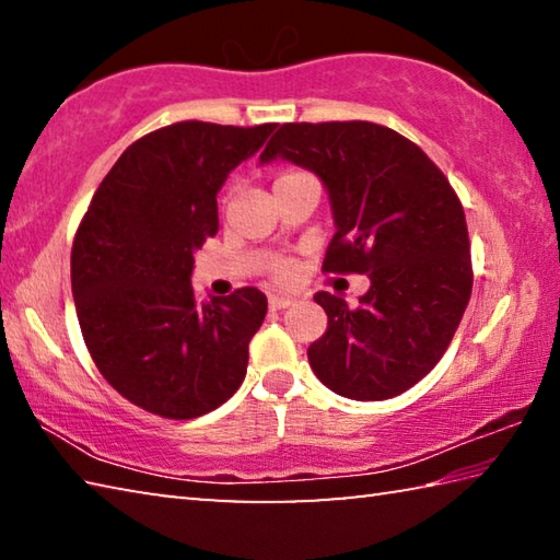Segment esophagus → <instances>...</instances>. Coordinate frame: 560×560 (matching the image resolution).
<instances>
[{
    "label": "esophagus",
    "mask_w": 560,
    "mask_h": 560,
    "mask_svg": "<svg viewBox=\"0 0 560 560\" xmlns=\"http://www.w3.org/2000/svg\"><path fill=\"white\" fill-rule=\"evenodd\" d=\"M289 306H293V299H289V296H269V308H273V311H281V308H289Z\"/></svg>",
    "instance_id": "1"
}]
</instances>
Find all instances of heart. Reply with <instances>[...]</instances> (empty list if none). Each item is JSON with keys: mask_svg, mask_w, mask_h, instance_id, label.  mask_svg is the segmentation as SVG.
<instances>
[{"mask_svg": "<svg viewBox=\"0 0 560 560\" xmlns=\"http://www.w3.org/2000/svg\"><path fill=\"white\" fill-rule=\"evenodd\" d=\"M293 175H301V173H299V170H287V173H281L277 177V183H281V179H287V177H293ZM273 279L281 281V283H289L293 279V267H291V264H287V261L277 264V267H273Z\"/></svg>", "mask_w": 560, "mask_h": 560, "instance_id": "1", "label": "heart"}]
</instances>
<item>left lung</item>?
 I'll use <instances>...</instances> for the list:
<instances>
[{
	"label": "left lung",
	"instance_id": "left-lung-1",
	"mask_svg": "<svg viewBox=\"0 0 560 560\" xmlns=\"http://www.w3.org/2000/svg\"><path fill=\"white\" fill-rule=\"evenodd\" d=\"M306 167L324 183L336 234L324 271L368 273L348 306L318 291L328 328L308 346L320 383L350 400H387L420 383L471 296L467 220L442 170L385 126L368 120L287 122L261 153Z\"/></svg>",
	"mask_w": 560,
	"mask_h": 560
}]
</instances>
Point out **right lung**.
I'll return each mask as SVG.
<instances>
[{
  "mask_svg": "<svg viewBox=\"0 0 560 560\" xmlns=\"http://www.w3.org/2000/svg\"><path fill=\"white\" fill-rule=\"evenodd\" d=\"M277 122L183 120L148 132L103 177L75 232L71 291L101 375L143 410L192 420L240 390L267 296L197 303L195 252L220 230L217 192Z\"/></svg>",
  "mask_w": 560,
  "mask_h": 560,
  "instance_id": "add662e5",
  "label": "right lung"
}]
</instances>
